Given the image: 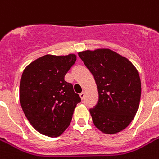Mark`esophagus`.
I'll return each mask as SVG.
<instances>
[{"mask_svg":"<svg viewBox=\"0 0 159 159\" xmlns=\"http://www.w3.org/2000/svg\"><path fill=\"white\" fill-rule=\"evenodd\" d=\"M85 96H86V92H82V93H81V94H80V97H81V98H82V100L84 99Z\"/></svg>","mask_w":159,"mask_h":159,"instance_id":"obj_1","label":"esophagus"}]
</instances>
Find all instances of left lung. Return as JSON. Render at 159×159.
I'll return each mask as SVG.
<instances>
[{"instance_id": "8db88e82", "label": "left lung", "mask_w": 159, "mask_h": 159, "mask_svg": "<svg viewBox=\"0 0 159 159\" xmlns=\"http://www.w3.org/2000/svg\"><path fill=\"white\" fill-rule=\"evenodd\" d=\"M78 55L97 84L98 103L90 110L95 126L106 134L124 130L134 118L140 102L137 68L128 58L109 48L85 50Z\"/></svg>"}]
</instances>
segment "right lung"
I'll list each match as a JSON object with an SVG mask.
<instances>
[{
	"label": "right lung",
	"mask_w": 159,
	"mask_h": 159,
	"mask_svg": "<svg viewBox=\"0 0 159 159\" xmlns=\"http://www.w3.org/2000/svg\"><path fill=\"white\" fill-rule=\"evenodd\" d=\"M77 55L47 54L25 68L20 84V102L30 125L48 137L61 135L69 126L79 95L64 77Z\"/></svg>",
	"instance_id": "obj_1"
}]
</instances>
